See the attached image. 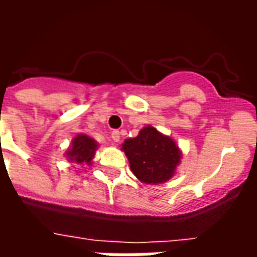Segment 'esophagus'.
Here are the masks:
<instances>
[{
  "label": "esophagus",
  "instance_id": "obj_1",
  "mask_svg": "<svg viewBox=\"0 0 257 257\" xmlns=\"http://www.w3.org/2000/svg\"><path fill=\"white\" fill-rule=\"evenodd\" d=\"M119 131H117V129H115V131H112L111 132V139L114 140V142H118V140H119Z\"/></svg>",
  "mask_w": 257,
  "mask_h": 257
}]
</instances>
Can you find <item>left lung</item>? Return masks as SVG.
<instances>
[{
	"instance_id": "1",
	"label": "left lung",
	"mask_w": 257,
	"mask_h": 257,
	"mask_svg": "<svg viewBox=\"0 0 257 257\" xmlns=\"http://www.w3.org/2000/svg\"><path fill=\"white\" fill-rule=\"evenodd\" d=\"M131 169L140 182L147 184L164 183L172 178L180 162V151L171 138L146 126L134 139L122 145Z\"/></svg>"
}]
</instances>
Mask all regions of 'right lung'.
I'll list each match as a JSON object with an SVG mask.
<instances>
[{
	"instance_id": "right-lung-1",
	"label": "right lung",
	"mask_w": 257,
	"mask_h": 257,
	"mask_svg": "<svg viewBox=\"0 0 257 257\" xmlns=\"http://www.w3.org/2000/svg\"><path fill=\"white\" fill-rule=\"evenodd\" d=\"M96 147H97L96 142L93 139H90L89 136L78 135L77 138H74L73 146L68 150V160L78 162V164L90 162V160L95 156Z\"/></svg>"
}]
</instances>
